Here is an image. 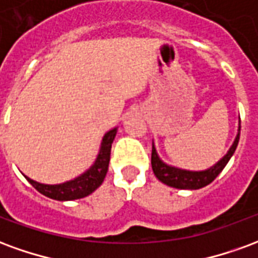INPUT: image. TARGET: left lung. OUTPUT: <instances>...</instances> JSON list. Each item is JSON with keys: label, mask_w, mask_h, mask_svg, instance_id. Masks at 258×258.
<instances>
[{"label": "left lung", "mask_w": 258, "mask_h": 258, "mask_svg": "<svg viewBox=\"0 0 258 258\" xmlns=\"http://www.w3.org/2000/svg\"><path fill=\"white\" fill-rule=\"evenodd\" d=\"M239 137H240V118H239L238 134L235 137L232 145L228 149L227 153L216 164H213L211 167L206 168V170H200V171L184 170V168L175 167V166L163 162L159 156V153H157L155 142H152V170L156 175V178L168 186H173L177 189H200V188L213 182L217 178V175L221 173L224 167L227 166L229 159L232 157V155L236 151Z\"/></svg>", "instance_id": "8db88e82"}]
</instances>
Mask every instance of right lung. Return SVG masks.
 I'll return each instance as SVG.
<instances>
[{"mask_svg": "<svg viewBox=\"0 0 258 258\" xmlns=\"http://www.w3.org/2000/svg\"><path fill=\"white\" fill-rule=\"evenodd\" d=\"M116 134H117V127L109 130L106 134L103 135L95 162L88 170H85L84 173L80 174L79 177L66 181V182H62V184L55 185L41 184V182H37L34 179L25 175L26 179L40 194L47 196V198H51V199L66 202V200L81 199V198L88 196L101 186L103 179L106 177L109 162H110V149H112V144Z\"/></svg>", "mask_w": 258, "mask_h": 258, "instance_id": "1", "label": "right lung"}]
</instances>
